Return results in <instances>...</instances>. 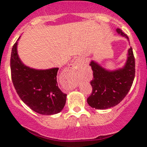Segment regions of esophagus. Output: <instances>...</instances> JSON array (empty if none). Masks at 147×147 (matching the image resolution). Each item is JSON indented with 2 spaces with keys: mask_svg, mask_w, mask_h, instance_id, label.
I'll return each instance as SVG.
<instances>
[{
  "mask_svg": "<svg viewBox=\"0 0 147 147\" xmlns=\"http://www.w3.org/2000/svg\"><path fill=\"white\" fill-rule=\"evenodd\" d=\"M79 60L78 59H77L73 63L70 64V70H72V71H75V70H77L79 69Z\"/></svg>",
  "mask_w": 147,
  "mask_h": 147,
  "instance_id": "obj_1",
  "label": "esophagus"
}]
</instances>
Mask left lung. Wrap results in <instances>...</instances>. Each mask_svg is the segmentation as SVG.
<instances>
[{
    "instance_id": "left-lung-1",
    "label": "left lung",
    "mask_w": 147,
    "mask_h": 147,
    "mask_svg": "<svg viewBox=\"0 0 147 147\" xmlns=\"http://www.w3.org/2000/svg\"><path fill=\"white\" fill-rule=\"evenodd\" d=\"M118 34L129 37L120 29H117ZM127 61L125 66L115 71H108L94 61L90 65L93 77L90 81L92 91L87 98L89 106L96 109H107L117 105L126 97L135 78L136 63L133 49L129 50Z\"/></svg>"
}]
</instances>
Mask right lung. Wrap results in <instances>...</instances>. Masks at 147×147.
Listing matches in <instances>:
<instances>
[{"label": "right lung", "mask_w": 147, "mask_h": 147, "mask_svg": "<svg viewBox=\"0 0 147 147\" xmlns=\"http://www.w3.org/2000/svg\"><path fill=\"white\" fill-rule=\"evenodd\" d=\"M17 43L16 41L11 50L10 68L12 83L19 97L39 114L50 115L61 112L67 95L58 87L59 68L41 70L25 66L18 58Z\"/></svg>", "instance_id": "1"}]
</instances>
